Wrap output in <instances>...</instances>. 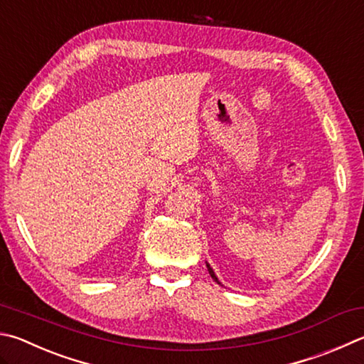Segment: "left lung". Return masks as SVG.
Wrapping results in <instances>:
<instances>
[{
  "instance_id": "left-lung-1",
  "label": "left lung",
  "mask_w": 364,
  "mask_h": 364,
  "mask_svg": "<svg viewBox=\"0 0 364 364\" xmlns=\"http://www.w3.org/2000/svg\"><path fill=\"white\" fill-rule=\"evenodd\" d=\"M207 269H208V274L211 275V279H213V280H215L216 283H220V285H221V282H220V280H218V277L215 275V272H213V269H211V267H210V264H207Z\"/></svg>"
}]
</instances>
